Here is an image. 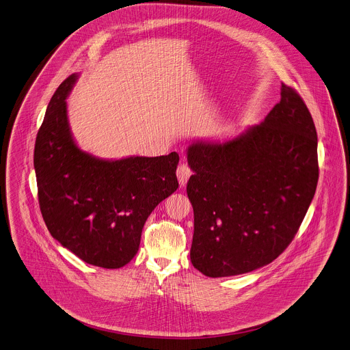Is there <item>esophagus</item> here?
Instances as JSON below:
<instances>
[{
  "instance_id": "34e87169",
  "label": "esophagus",
  "mask_w": 350,
  "mask_h": 350,
  "mask_svg": "<svg viewBox=\"0 0 350 350\" xmlns=\"http://www.w3.org/2000/svg\"><path fill=\"white\" fill-rule=\"evenodd\" d=\"M191 176V170L187 163H180L177 167V178L181 187H185L188 183L189 177Z\"/></svg>"
}]
</instances>
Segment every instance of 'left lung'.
Wrapping results in <instances>:
<instances>
[{
	"mask_svg": "<svg viewBox=\"0 0 350 350\" xmlns=\"http://www.w3.org/2000/svg\"><path fill=\"white\" fill-rule=\"evenodd\" d=\"M187 187L193 267L208 277L262 268L292 242L319 181L317 132L295 89L258 125L228 139L193 141Z\"/></svg>",
	"mask_w": 350,
	"mask_h": 350,
	"instance_id": "8db88e82",
	"label": "left lung"
}]
</instances>
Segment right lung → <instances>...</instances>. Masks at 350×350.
Segmentation results:
<instances>
[{
    "label": "right lung",
    "mask_w": 350,
    "mask_h": 350,
    "mask_svg": "<svg viewBox=\"0 0 350 350\" xmlns=\"http://www.w3.org/2000/svg\"><path fill=\"white\" fill-rule=\"evenodd\" d=\"M79 75L48 105L34 146L40 209L48 230L86 264L118 269L139 247L146 218L178 188V154L104 160L76 144L66 98Z\"/></svg>",
    "instance_id": "obj_1"
}]
</instances>
